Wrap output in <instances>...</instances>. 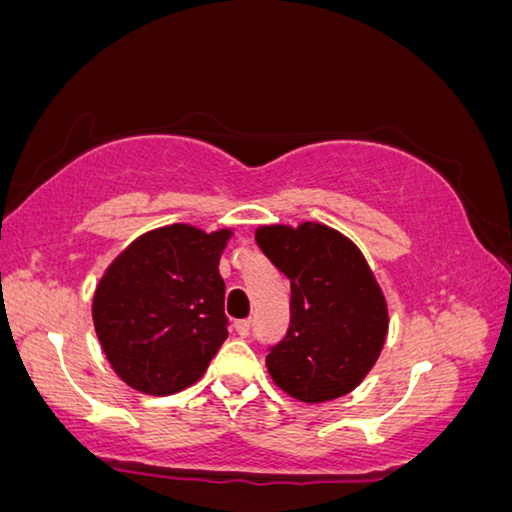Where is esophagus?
Wrapping results in <instances>:
<instances>
[{"mask_svg": "<svg viewBox=\"0 0 512 512\" xmlns=\"http://www.w3.org/2000/svg\"><path fill=\"white\" fill-rule=\"evenodd\" d=\"M234 329H236V333L241 335V338H246V335L250 333V322H248V319H241V322L234 324Z\"/></svg>", "mask_w": 512, "mask_h": 512, "instance_id": "34e87169", "label": "esophagus"}]
</instances>
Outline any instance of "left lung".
<instances>
[{
	"instance_id": "1",
	"label": "left lung",
	"mask_w": 512,
	"mask_h": 512,
	"mask_svg": "<svg viewBox=\"0 0 512 512\" xmlns=\"http://www.w3.org/2000/svg\"><path fill=\"white\" fill-rule=\"evenodd\" d=\"M255 241L292 285L289 329L266 368L301 402H326L361 384L384 347L386 299L352 241L331 227H259Z\"/></svg>"
}]
</instances>
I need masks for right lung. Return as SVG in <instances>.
Here are the masks:
<instances>
[{"label": "right lung", "instance_id": "right-lung-1", "mask_svg": "<svg viewBox=\"0 0 512 512\" xmlns=\"http://www.w3.org/2000/svg\"><path fill=\"white\" fill-rule=\"evenodd\" d=\"M232 230L167 225L142 234L108 266L94 329L112 370L135 391L179 393L204 375L227 338L218 273Z\"/></svg>", "mask_w": 512, "mask_h": 512}]
</instances>
